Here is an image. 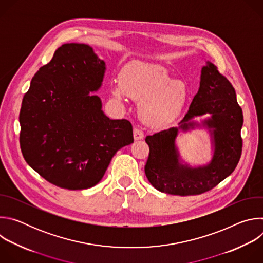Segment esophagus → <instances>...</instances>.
I'll list each match as a JSON object with an SVG mask.
<instances>
[{
  "label": "esophagus",
  "mask_w": 263,
  "mask_h": 263,
  "mask_svg": "<svg viewBox=\"0 0 263 263\" xmlns=\"http://www.w3.org/2000/svg\"><path fill=\"white\" fill-rule=\"evenodd\" d=\"M133 136L135 140H139V139H143V132L139 129V128H134L133 130Z\"/></svg>",
  "instance_id": "esophagus-1"
}]
</instances>
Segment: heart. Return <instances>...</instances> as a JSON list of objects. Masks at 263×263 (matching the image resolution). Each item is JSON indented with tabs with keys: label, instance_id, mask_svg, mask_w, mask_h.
I'll return each mask as SVG.
<instances>
[{
	"label": "heart",
	"instance_id": "1",
	"mask_svg": "<svg viewBox=\"0 0 263 263\" xmlns=\"http://www.w3.org/2000/svg\"><path fill=\"white\" fill-rule=\"evenodd\" d=\"M114 95L123 100L129 96L139 102V115L148 125L161 126L173 121L186 99L183 83L172 81L167 71L157 64L133 61L121 73Z\"/></svg>",
	"mask_w": 263,
	"mask_h": 263
}]
</instances>
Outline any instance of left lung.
Returning a JSON list of instances; mask_svg holds the SVG:
<instances>
[{
	"mask_svg": "<svg viewBox=\"0 0 263 263\" xmlns=\"http://www.w3.org/2000/svg\"><path fill=\"white\" fill-rule=\"evenodd\" d=\"M206 113L212 115L203 125L213 136V159L207 166L199 168L181 165L174 144L177 132L199 125L192 119ZM242 123V110L234 87L213 63L207 62L202 68L199 91L180 126L145 137L149 147L144 166L147 180L159 192L175 196H195L212 190L233 173L240 159Z\"/></svg>",
	"mask_w": 263,
	"mask_h": 263,
	"instance_id": "1",
	"label": "left lung"
}]
</instances>
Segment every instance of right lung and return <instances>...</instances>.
Masks as SVG:
<instances>
[{
    "label": "right lung",
    "mask_w": 263,
    "mask_h": 263,
    "mask_svg": "<svg viewBox=\"0 0 263 263\" xmlns=\"http://www.w3.org/2000/svg\"><path fill=\"white\" fill-rule=\"evenodd\" d=\"M105 62L88 45L65 44L31 80L20 112L26 162L48 182L86 190L103 178L112 157L133 142L127 120H110L93 95Z\"/></svg>",
    "instance_id": "add662e5"
}]
</instances>
